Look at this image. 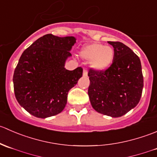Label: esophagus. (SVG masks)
<instances>
[{"instance_id": "34e87169", "label": "esophagus", "mask_w": 157, "mask_h": 157, "mask_svg": "<svg viewBox=\"0 0 157 157\" xmlns=\"http://www.w3.org/2000/svg\"><path fill=\"white\" fill-rule=\"evenodd\" d=\"M87 74H88L87 70L83 69V75L84 76V77H87Z\"/></svg>"}]
</instances>
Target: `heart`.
I'll use <instances>...</instances> for the list:
<instances>
[{
	"label": "heart",
	"instance_id": "heart-1",
	"mask_svg": "<svg viewBox=\"0 0 157 157\" xmlns=\"http://www.w3.org/2000/svg\"><path fill=\"white\" fill-rule=\"evenodd\" d=\"M80 55L83 59L90 61L92 69L102 71L112 64L115 58V50L109 45L95 42L83 47Z\"/></svg>",
	"mask_w": 157,
	"mask_h": 157
}]
</instances>
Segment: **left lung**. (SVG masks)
<instances>
[{
    "label": "left lung",
    "mask_w": 157,
    "mask_h": 157,
    "mask_svg": "<svg viewBox=\"0 0 157 157\" xmlns=\"http://www.w3.org/2000/svg\"><path fill=\"white\" fill-rule=\"evenodd\" d=\"M115 50V58L105 71L90 69L88 73L90 103L97 112L118 118L138 104L144 87L139 57L119 42H108Z\"/></svg>",
    "instance_id": "8db88e82"
}]
</instances>
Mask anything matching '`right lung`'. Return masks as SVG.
Wrapping results in <instances>:
<instances>
[{"instance_id": "1", "label": "right lung", "mask_w": 157, "mask_h": 157, "mask_svg": "<svg viewBox=\"0 0 157 157\" xmlns=\"http://www.w3.org/2000/svg\"><path fill=\"white\" fill-rule=\"evenodd\" d=\"M74 36H42L22 54L14 71V93L25 110L33 116L45 118L64 110L67 93L83 75L80 67H64L76 43Z\"/></svg>"}]
</instances>
